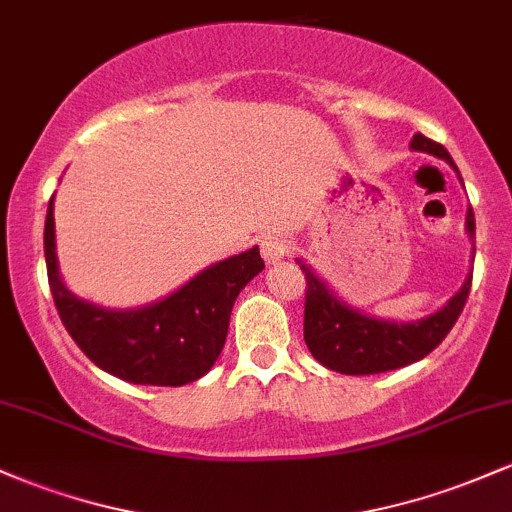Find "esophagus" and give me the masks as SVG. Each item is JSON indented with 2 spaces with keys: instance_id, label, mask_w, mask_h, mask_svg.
<instances>
[{
  "instance_id": "34e87169",
  "label": "esophagus",
  "mask_w": 512,
  "mask_h": 512,
  "mask_svg": "<svg viewBox=\"0 0 512 512\" xmlns=\"http://www.w3.org/2000/svg\"><path fill=\"white\" fill-rule=\"evenodd\" d=\"M260 250H262V257H265L267 265H274V262L284 260V257L289 255L291 240L286 238V235H282V233L265 235V238L260 240Z\"/></svg>"
}]
</instances>
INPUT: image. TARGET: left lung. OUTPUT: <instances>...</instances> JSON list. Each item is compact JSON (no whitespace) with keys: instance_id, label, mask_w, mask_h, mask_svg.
<instances>
[{"instance_id":"1","label":"left lung","mask_w":512,"mask_h":512,"mask_svg":"<svg viewBox=\"0 0 512 512\" xmlns=\"http://www.w3.org/2000/svg\"><path fill=\"white\" fill-rule=\"evenodd\" d=\"M411 148L440 157L459 174L445 145L425 138L423 133H415ZM466 233H469V238L476 235L474 211L471 209L466 211ZM299 265L306 274L303 340L323 367L350 376L391 372V369H401L430 355L447 338L452 325L457 323L471 289L469 274L462 289L437 313L423 320H413V323H391V320L372 318L357 308L347 306L325 286L323 279L313 274L311 267L303 265L301 260Z\"/></svg>"}]
</instances>
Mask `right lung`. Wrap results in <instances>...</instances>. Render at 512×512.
<instances>
[{
	"label": "right lung",
	"mask_w": 512,
	"mask_h": 512,
	"mask_svg": "<svg viewBox=\"0 0 512 512\" xmlns=\"http://www.w3.org/2000/svg\"><path fill=\"white\" fill-rule=\"evenodd\" d=\"M43 247L50 294L70 338L99 369L150 386H182L209 372L226 345L235 299L265 269L260 247H250L206 267L167 299L136 311H109L77 299L60 279L53 199Z\"/></svg>",
	"instance_id": "right-lung-1"
}]
</instances>
